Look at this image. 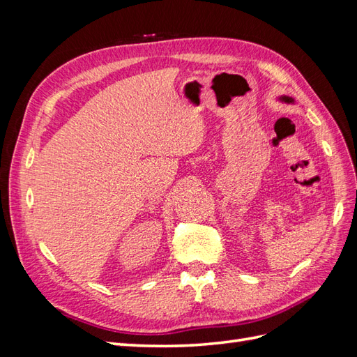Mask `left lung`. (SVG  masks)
Segmentation results:
<instances>
[{
  "instance_id": "1",
  "label": "left lung",
  "mask_w": 357,
  "mask_h": 357,
  "mask_svg": "<svg viewBox=\"0 0 357 357\" xmlns=\"http://www.w3.org/2000/svg\"><path fill=\"white\" fill-rule=\"evenodd\" d=\"M280 100L284 101V102H294V100L289 98V96H282V98H280Z\"/></svg>"
}]
</instances>
